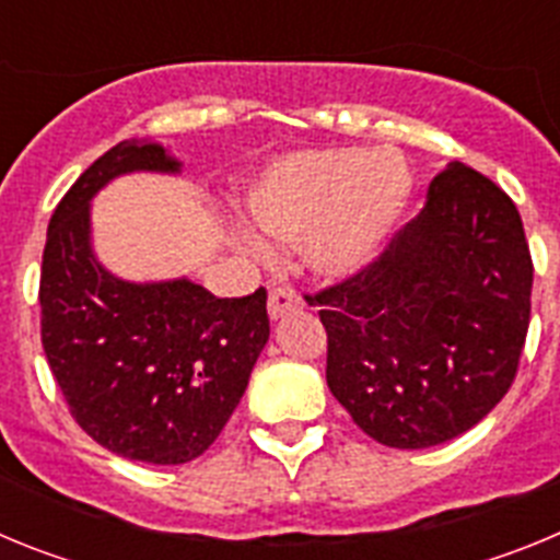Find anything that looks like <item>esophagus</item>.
<instances>
[{"label":"esophagus","mask_w":560,"mask_h":560,"mask_svg":"<svg viewBox=\"0 0 560 560\" xmlns=\"http://www.w3.org/2000/svg\"><path fill=\"white\" fill-rule=\"evenodd\" d=\"M303 308V300L294 289H285V285H277L269 291V316L271 319H283L291 311Z\"/></svg>","instance_id":"1"}]
</instances>
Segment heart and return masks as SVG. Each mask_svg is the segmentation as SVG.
Listing matches in <instances>:
<instances>
[{
	"mask_svg": "<svg viewBox=\"0 0 560 560\" xmlns=\"http://www.w3.org/2000/svg\"><path fill=\"white\" fill-rule=\"evenodd\" d=\"M412 192L393 148H311L271 162L246 196L252 224L277 244H300L314 275L345 277L387 237ZM244 249L260 246L237 235Z\"/></svg>",
	"mask_w": 560,
	"mask_h": 560,
	"instance_id": "b5f03b06",
	"label": "heart"
}]
</instances>
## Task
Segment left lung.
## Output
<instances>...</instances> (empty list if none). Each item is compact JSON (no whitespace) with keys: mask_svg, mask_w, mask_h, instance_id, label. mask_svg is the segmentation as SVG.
<instances>
[{"mask_svg":"<svg viewBox=\"0 0 560 560\" xmlns=\"http://www.w3.org/2000/svg\"><path fill=\"white\" fill-rule=\"evenodd\" d=\"M530 291L511 196L448 162L373 264L305 300L323 308L325 378L355 427L389 448H429L477 427L511 389Z\"/></svg>","mask_w":560,"mask_h":560,"instance_id":"1","label":"left lung"}]
</instances>
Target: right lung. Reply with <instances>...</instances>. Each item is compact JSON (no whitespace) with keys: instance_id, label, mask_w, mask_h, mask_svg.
Returning <instances> with one entry per match:
<instances>
[{"instance_id":"1","label":"right lung","mask_w":560,"mask_h":560,"mask_svg":"<svg viewBox=\"0 0 560 560\" xmlns=\"http://www.w3.org/2000/svg\"><path fill=\"white\" fill-rule=\"evenodd\" d=\"M160 142L128 140L58 201L42 260V345L69 412L108 452L190 463L215 443L269 341L266 289L215 294L199 283H128L92 252L89 205L133 171L179 173Z\"/></svg>"}]
</instances>
